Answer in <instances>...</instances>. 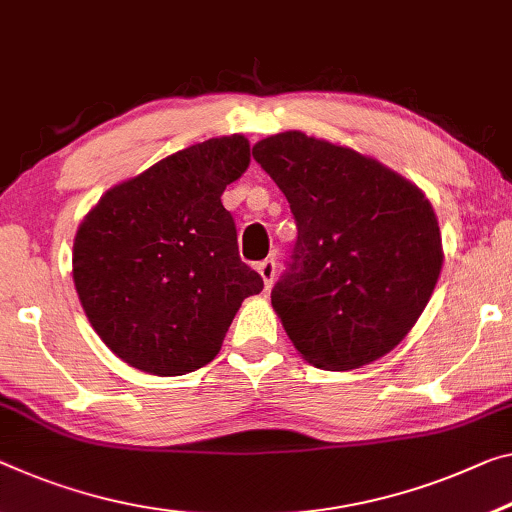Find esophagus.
Wrapping results in <instances>:
<instances>
[{
	"label": "esophagus",
	"instance_id": "obj_1",
	"mask_svg": "<svg viewBox=\"0 0 512 512\" xmlns=\"http://www.w3.org/2000/svg\"><path fill=\"white\" fill-rule=\"evenodd\" d=\"M256 270H258V274H261V279H263V283H265V290H267V288L272 286V281H274V272H277V263H274L272 258H267V261L256 265Z\"/></svg>",
	"mask_w": 512,
	"mask_h": 512
}]
</instances>
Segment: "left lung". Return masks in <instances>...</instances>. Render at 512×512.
<instances>
[{
  "instance_id": "1",
  "label": "left lung",
  "mask_w": 512,
  "mask_h": 512,
  "mask_svg": "<svg viewBox=\"0 0 512 512\" xmlns=\"http://www.w3.org/2000/svg\"><path fill=\"white\" fill-rule=\"evenodd\" d=\"M254 160L286 194L297 222L272 306L297 352L352 371L391 352L430 302L444 251L419 187L375 157L288 130Z\"/></svg>"
}]
</instances>
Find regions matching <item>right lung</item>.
I'll use <instances>...</instances> for the list:
<instances>
[{
	"label": "right lung",
	"instance_id": "1",
	"mask_svg": "<svg viewBox=\"0 0 512 512\" xmlns=\"http://www.w3.org/2000/svg\"><path fill=\"white\" fill-rule=\"evenodd\" d=\"M251 162L245 135L164 157L100 196L77 229L73 281L102 343L139 371L210 364L261 274L238 256L226 185Z\"/></svg>",
	"mask_w": 512,
	"mask_h": 512
}]
</instances>
